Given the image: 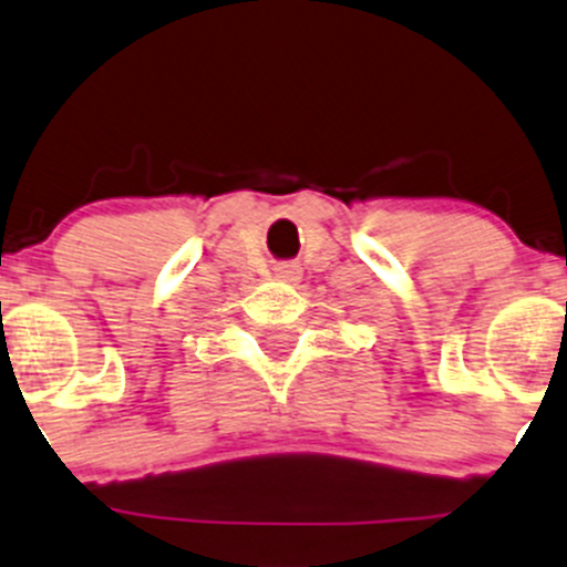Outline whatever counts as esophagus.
<instances>
[{
  "instance_id": "obj_1",
  "label": "esophagus",
  "mask_w": 567,
  "mask_h": 567,
  "mask_svg": "<svg viewBox=\"0 0 567 567\" xmlns=\"http://www.w3.org/2000/svg\"><path fill=\"white\" fill-rule=\"evenodd\" d=\"M277 277L285 282H296L301 277V268L296 262H282V266H277Z\"/></svg>"
}]
</instances>
